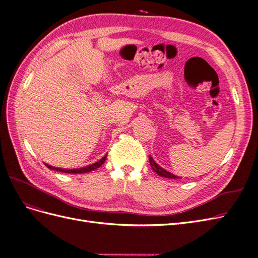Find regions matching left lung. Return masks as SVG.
Returning <instances> with one entry per match:
<instances>
[{
  "label": "left lung",
  "mask_w": 258,
  "mask_h": 258,
  "mask_svg": "<svg viewBox=\"0 0 258 258\" xmlns=\"http://www.w3.org/2000/svg\"><path fill=\"white\" fill-rule=\"evenodd\" d=\"M150 163H151V167H152V169H153V170L155 171V172L157 173L158 175H160V176H162V177H168V178H179L178 176H176V175L172 174L171 172H168L167 170L162 169L160 166H158L157 163H156V162L154 161V159H153L152 156H150Z\"/></svg>",
  "instance_id": "obj_1"
}]
</instances>
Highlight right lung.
Wrapping results in <instances>:
<instances>
[{"instance_id":"add662e5","label":"right lung","mask_w":258,"mask_h":258,"mask_svg":"<svg viewBox=\"0 0 258 258\" xmlns=\"http://www.w3.org/2000/svg\"><path fill=\"white\" fill-rule=\"evenodd\" d=\"M106 156H107V154L104 156L102 159H100L99 161L92 163V165L84 167V168H79V169H61V168H54V167L49 166V165H46V166H47V168H49L51 170L61 171V172H64V173H86V172H90V171L96 170V169H98V168L102 166L104 161H105V159H106Z\"/></svg>"}]
</instances>
